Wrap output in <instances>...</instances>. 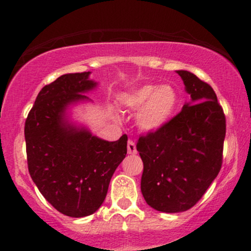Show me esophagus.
I'll list each match as a JSON object with an SVG mask.
<instances>
[{
    "label": "esophagus",
    "instance_id": "obj_1",
    "mask_svg": "<svg viewBox=\"0 0 251 251\" xmlns=\"http://www.w3.org/2000/svg\"><path fill=\"white\" fill-rule=\"evenodd\" d=\"M127 152H128V154L137 153V149H135V144L133 140H128L127 142Z\"/></svg>",
    "mask_w": 251,
    "mask_h": 251
}]
</instances>
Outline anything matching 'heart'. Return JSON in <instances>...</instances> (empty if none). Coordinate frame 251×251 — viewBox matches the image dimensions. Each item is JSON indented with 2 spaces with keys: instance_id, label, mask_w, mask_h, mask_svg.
Wrapping results in <instances>:
<instances>
[{
  "instance_id": "heart-1",
  "label": "heart",
  "mask_w": 251,
  "mask_h": 251,
  "mask_svg": "<svg viewBox=\"0 0 251 251\" xmlns=\"http://www.w3.org/2000/svg\"><path fill=\"white\" fill-rule=\"evenodd\" d=\"M123 103L132 109L143 107L138 114V126L145 132H154L163 127L175 113L178 93L170 85L159 87L145 85L126 94Z\"/></svg>"
}]
</instances>
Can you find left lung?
Here are the masks:
<instances>
[{"label": "left lung", "instance_id": "obj_1", "mask_svg": "<svg viewBox=\"0 0 251 251\" xmlns=\"http://www.w3.org/2000/svg\"><path fill=\"white\" fill-rule=\"evenodd\" d=\"M191 102L154 132L142 134V194L158 211L181 212L203 197L223 162L226 116L215 91L195 74L177 71Z\"/></svg>", "mask_w": 251, "mask_h": 251}]
</instances>
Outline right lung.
I'll use <instances>...</instances> for the list:
<instances>
[{
	"mask_svg": "<svg viewBox=\"0 0 251 251\" xmlns=\"http://www.w3.org/2000/svg\"><path fill=\"white\" fill-rule=\"evenodd\" d=\"M89 72L59 76L37 94L25 124L29 175L51 205L70 217L96 212L127 153V135L106 142L63 120L66 107L96 87Z\"/></svg>",
	"mask_w": 251,
	"mask_h": 251,
	"instance_id": "1",
	"label": "right lung"
}]
</instances>
